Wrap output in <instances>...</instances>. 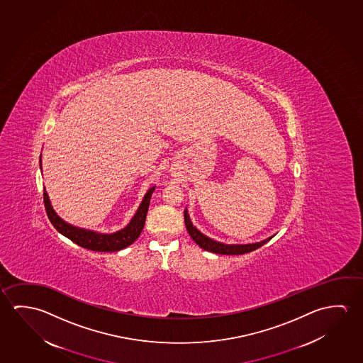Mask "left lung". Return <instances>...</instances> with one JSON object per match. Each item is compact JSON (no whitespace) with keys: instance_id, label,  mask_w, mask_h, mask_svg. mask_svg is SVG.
<instances>
[{"instance_id":"obj_1","label":"left lung","mask_w":363,"mask_h":363,"mask_svg":"<svg viewBox=\"0 0 363 363\" xmlns=\"http://www.w3.org/2000/svg\"><path fill=\"white\" fill-rule=\"evenodd\" d=\"M184 224H186V229L190 234L191 238L194 239V242L202 248V250H208V252H213L216 255H244V253H250L252 250H257V248H261L263 244L267 243L268 240H271V238L264 239L262 242L258 243L252 244H229L219 243V242H215L213 239L208 238L206 235H203L201 232H199L195 226L192 225L191 223L190 216L187 213V208H184Z\"/></svg>"}]
</instances>
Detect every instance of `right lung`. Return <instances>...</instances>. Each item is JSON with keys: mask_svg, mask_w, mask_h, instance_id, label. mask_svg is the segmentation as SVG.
I'll use <instances>...</instances> for the list:
<instances>
[{"mask_svg": "<svg viewBox=\"0 0 363 363\" xmlns=\"http://www.w3.org/2000/svg\"><path fill=\"white\" fill-rule=\"evenodd\" d=\"M40 168H42V157H40ZM153 191L155 187L149 189L144 196L143 201L138 208L137 214L134 215V218L131 219L128 226L113 234H99V233L89 232V230H84V229H79L76 226L67 224L66 221H63L58 215L55 214L49 201L48 194L45 191L43 192V197H44V206L47 210L49 220L60 234H63L67 238L71 239L72 242H74L86 250H95V252H116V250H124L128 245L134 243L140 235L145 224L149 202Z\"/></svg>", "mask_w": 363, "mask_h": 363, "instance_id": "add662e5", "label": "right lung"}]
</instances>
